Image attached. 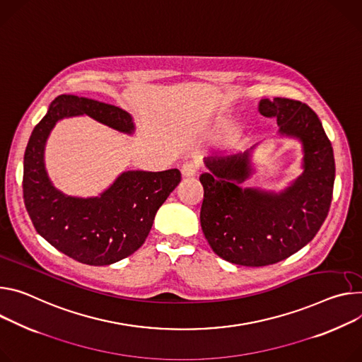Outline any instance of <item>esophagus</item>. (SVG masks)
I'll return each mask as SVG.
<instances>
[{
  "label": "esophagus",
  "instance_id": "esophagus-1",
  "mask_svg": "<svg viewBox=\"0 0 362 362\" xmlns=\"http://www.w3.org/2000/svg\"><path fill=\"white\" fill-rule=\"evenodd\" d=\"M198 170H199V164L196 161H192V160L183 163V166H182L183 177H193L196 173H198Z\"/></svg>",
  "mask_w": 362,
  "mask_h": 362
}]
</instances>
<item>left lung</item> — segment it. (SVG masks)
Wrapping results in <instances>:
<instances>
[{"label": "left lung", "instance_id": "obj_1", "mask_svg": "<svg viewBox=\"0 0 362 362\" xmlns=\"http://www.w3.org/2000/svg\"><path fill=\"white\" fill-rule=\"evenodd\" d=\"M259 112L277 118L279 133L303 144V175L284 192L243 189L250 175L248 153L206 158L201 225L221 258L247 267H262L298 252L317 234L329 212L335 158L320 119L306 104L274 98L262 100Z\"/></svg>", "mask_w": 362, "mask_h": 362}]
</instances>
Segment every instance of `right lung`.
Segmentation results:
<instances>
[{
	"mask_svg": "<svg viewBox=\"0 0 362 362\" xmlns=\"http://www.w3.org/2000/svg\"><path fill=\"white\" fill-rule=\"evenodd\" d=\"M82 114L121 133L134 131L129 114L118 107L76 95L57 96L25 147L23 198L36 231L56 250L83 264L108 266L144 244L157 209L179 185L182 175L177 169L131 170L96 198L63 194L46 175L45 143L59 119Z\"/></svg>",
	"mask_w": 362,
	"mask_h": 362,
	"instance_id": "right-lung-1",
	"label": "right lung"
}]
</instances>
